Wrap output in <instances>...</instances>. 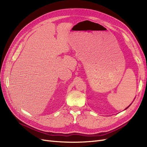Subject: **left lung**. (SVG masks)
I'll return each mask as SVG.
<instances>
[{"instance_id": "1", "label": "left lung", "mask_w": 147, "mask_h": 147, "mask_svg": "<svg viewBox=\"0 0 147 147\" xmlns=\"http://www.w3.org/2000/svg\"><path fill=\"white\" fill-rule=\"evenodd\" d=\"M127 108H126V109H127Z\"/></svg>"}]
</instances>
